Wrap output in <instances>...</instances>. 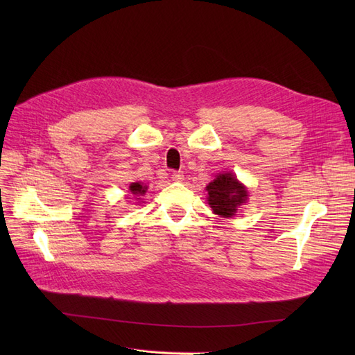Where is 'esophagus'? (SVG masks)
Here are the masks:
<instances>
[{
	"label": "esophagus",
	"instance_id": "1",
	"mask_svg": "<svg viewBox=\"0 0 355 355\" xmlns=\"http://www.w3.org/2000/svg\"><path fill=\"white\" fill-rule=\"evenodd\" d=\"M171 180L175 182L184 180V171H173V173H171Z\"/></svg>",
	"mask_w": 355,
	"mask_h": 355
}]
</instances>
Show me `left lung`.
I'll use <instances>...</instances> for the list:
<instances>
[{"label":"left lung","mask_w":355,"mask_h":355,"mask_svg":"<svg viewBox=\"0 0 355 355\" xmlns=\"http://www.w3.org/2000/svg\"><path fill=\"white\" fill-rule=\"evenodd\" d=\"M211 210L223 218H231L247 200V189L232 173L219 175L207 185Z\"/></svg>","instance_id":"left-lung-1"}]
</instances>
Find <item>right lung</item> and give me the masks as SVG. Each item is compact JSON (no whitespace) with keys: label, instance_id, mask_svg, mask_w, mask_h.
<instances>
[{"label":"right lung","instance_id":"obj_1","mask_svg":"<svg viewBox=\"0 0 355 355\" xmlns=\"http://www.w3.org/2000/svg\"><path fill=\"white\" fill-rule=\"evenodd\" d=\"M145 189H146V187H144L142 184H139V182H135V184L130 185V191H132V194H135V196L145 194Z\"/></svg>","mask_w":355,"mask_h":355}]
</instances>
